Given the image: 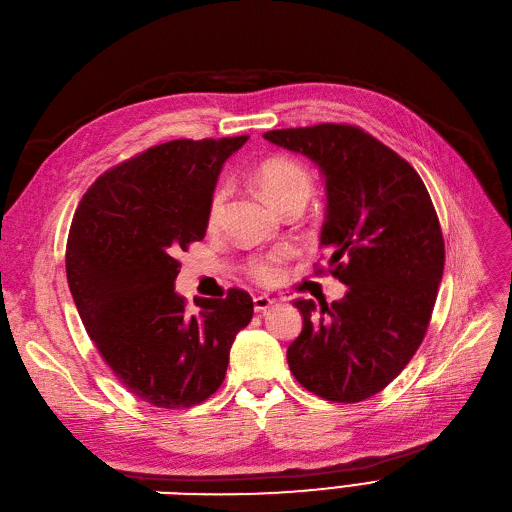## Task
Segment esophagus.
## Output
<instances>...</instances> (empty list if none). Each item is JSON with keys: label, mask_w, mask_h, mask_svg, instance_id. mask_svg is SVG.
<instances>
[{"label": "esophagus", "mask_w": 512, "mask_h": 512, "mask_svg": "<svg viewBox=\"0 0 512 512\" xmlns=\"http://www.w3.org/2000/svg\"><path fill=\"white\" fill-rule=\"evenodd\" d=\"M274 303H276L274 299L265 297V295H259V297H255V299H253V305H255V311H257V314H263V311H268Z\"/></svg>", "instance_id": "1"}]
</instances>
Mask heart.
<instances>
[{"label": "heart", "mask_w": 512, "mask_h": 512, "mask_svg": "<svg viewBox=\"0 0 512 512\" xmlns=\"http://www.w3.org/2000/svg\"><path fill=\"white\" fill-rule=\"evenodd\" d=\"M255 182L259 184L261 192L268 196L278 209H284L286 205L297 203V201L305 203L311 192V186H314L311 173L299 161L288 159V157H272L268 161H263L255 171ZM228 196H230V190L226 184H217L209 194V201H207L209 226H217V221L221 219V215H224ZM291 255L293 253L288 249H276L272 253L255 255L244 261L242 270L255 284L272 286L282 278L284 263Z\"/></svg>", "instance_id": "b5f03b06"}]
</instances>
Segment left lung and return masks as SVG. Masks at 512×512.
I'll return each instance as SVG.
<instances>
[{
  "instance_id": "left-lung-1",
  "label": "left lung",
  "mask_w": 512,
  "mask_h": 512,
  "mask_svg": "<svg viewBox=\"0 0 512 512\" xmlns=\"http://www.w3.org/2000/svg\"><path fill=\"white\" fill-rule=\"evenodd\" d=\"M263 138L320 165L328 270L316 265V274L349 286L330 307L295 301L303 330L288 345V368L328 402H364L408 366L427 335L446 261L437 211L416 169L358 125L274 129Z\"/></svg>"
}]
</instances>
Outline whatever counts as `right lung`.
Listing matches in <instances>:
<instances>
[{
  "instance_id": "1",
  "label": "right lung",
  "mask_w": 512,
  "mask_h": 512,
  "mask_svg": "<svg viewBox=\"0 0 512 512\" xmlns=\"http://www.w3.org/2000/svg\"><path fill=\"white\" fill-rule=\"evenodd\" d=\"M249 136L171 140L104 171L87 188L66 240V280L87 335L117 381L144 402L180 410L226 379L253 299H198L192 314L173 282L177 259L207 232L221 165Z\"/></svg>"
}]
</instances>
